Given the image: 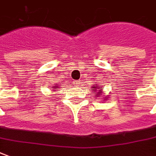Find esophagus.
<instances>
[{
  "label": "esophagus",
  "instance_id": "esophagus-1",
  "mask_svg": "<svg viewBox=\"0 0 156 156\" xmlns=\"http://www.w3.org/2000/svg\"><path fill=\"white\" fill-rule=\"evenodd\" d=\"M73 83H74V84H76V85H78V84H79V81H78V80H76V81H73Z\"/></svg>",
  "mask_w": 156,
  "mask_h": 156
}]
</instances>
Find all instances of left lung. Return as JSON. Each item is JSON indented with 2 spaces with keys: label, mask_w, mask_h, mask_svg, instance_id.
<instances>
[{
  "label": "left lung",
  "mask_w": 156,
  "mask_h": 156,
  "mask_svg": "<svg viewBox=\"0 0 156 156\" xmlns=\"http://www.w3.org/2000/svg\"><path fill=\"white\" fill-rule=\"evenodd\" d=\"M92 89H95V90H96V87H92ZM94 91H95V90H94Z\"/></svg>",
  "instance_id": "8db88e82"
}]
</instances>
